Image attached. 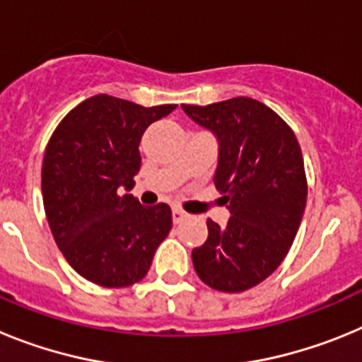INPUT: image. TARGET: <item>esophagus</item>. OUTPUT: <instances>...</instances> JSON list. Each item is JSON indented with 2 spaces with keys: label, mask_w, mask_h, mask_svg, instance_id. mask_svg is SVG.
I'll return each mask as SVG.
<instances>
[{
  "label": "esophagus",
  "mask_w": 362,
  "mask_h": 362,
  "mask_svg": "<svg viewBox=\"0 0 362 362\" xmlns=\"http://www.w3.org/2000/svg\"><path fill=\"white\" fill-rule=\"evenodd\" d=\"M172 219H174V223L177 225V223H181L183 219H187V212H183L181 209H174L172 210Z\"/></svg>",
  "instance_id": "34e87169"
}]
</instances>
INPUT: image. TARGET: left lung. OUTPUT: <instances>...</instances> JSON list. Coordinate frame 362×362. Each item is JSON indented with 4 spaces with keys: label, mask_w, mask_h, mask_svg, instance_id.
<instances>
[{
    "label": "left lung",
    "mask_w": 362,
    "mask_h": 362,
    "mask_svg": "<svg viewBox=\"0 0 362 362\" xmlns=\"http://www.w3.org/2000/svg\"><path fill=\"white\" fill-rule=\"evenodd\" d=\"M187 116L219 139L217 190L232 217L206 221L209 239L192 250L197 276L210 288L239 293L263 283L288 254L308 196L297 137L257 99L181 105Z\"/></svg>",
    "instance_id": "8db88e82"
}]
</instances>
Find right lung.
Returning a JSON list of instances; mask_svg holds the SVG:
<instances>
[{
	"mask_svg": "<svg viewBox=\"0 0 362 362\" xmlns=\"http://www.w3.org/2000/svg\"><path fill=\"white\" fill-rule=\"evenodd\" d=\"M175 107L92 95L63 117L45 148L41 190L50 232L70 267L99 286L141 281L170 232L168 204L143 206L124 192L136 185L143 132Z\"/></svg>",
	"mask_w": 362,
	"mask_h": 362,
	"instance_id": "1",
	"label": "right lung"
}]
</instances>
